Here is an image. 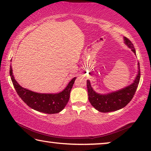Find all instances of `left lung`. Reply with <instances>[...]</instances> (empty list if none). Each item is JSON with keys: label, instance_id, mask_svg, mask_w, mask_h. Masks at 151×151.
I'll return each instance as SVG.
<instances>
[{"label": "left lung", "instance_id": "left-lung-1", "mask_svg": "<svg viewBox=\"0 0 151 151\" xmlns=\"http://www.w3.org/2000/svg\"><path fill=\"white\" fill-rule=\"evenodd\" d=\"M123 40L126 45L133 51L135 55H136V50L132 42L126 37H123ZM138 73L133 83L117 91L107 93H98L91 87L90 81L87 80L89 101L91 104L96 110L102 112L116 111L124 108L133 98L140 82V70L139 62L138 63Z\"/></svg>", "mask_w": 151, "mask_h": 151}]
</instances>
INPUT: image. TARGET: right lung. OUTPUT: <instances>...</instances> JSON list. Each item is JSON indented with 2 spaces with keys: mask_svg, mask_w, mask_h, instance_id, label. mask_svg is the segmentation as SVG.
Wrapping results in <instances>:
<instances>
[{
  "mask_svg": "<svg viewBox=\"0 0 151 151\" xmlns=\"http://www.w3.org/2000/svg\"><path fill=\"white\" fill-rule=\"evenodd\" d=\"M9 73L13 85L19 98L32 109L46 114L58 113L64 109L68 102L70 91L76 78V77L73 78L68 83L66 88L59 93H41L30 91L20 86L13 75L11 65Z\"/></svg>",
  "mask_w": 151,
  "mask_h": 151,
  "instance_id": "add662e5",
  "label": "right lung"
}]
</instances>
